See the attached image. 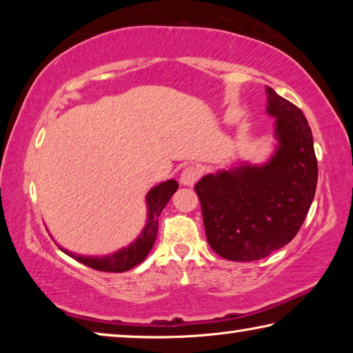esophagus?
Masks as SVG:
<instances>
[{"label":"esophagus","mask_w":353,"mask_h":353,"mask_svg":"<svg viewBox=\"0 0 353 353\" xmlns=\"http://www.w3.org/2000/svg\"><path fill=\"white\" fill-rule=\"evenodd\" d=\"M201 177V170L198 166H188L185 168L181 174V183L185 187H193V185L199 181Z\"/></svg>","instance_id":"esophagus-1"}]
</instances>
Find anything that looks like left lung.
<instances>
[{
  "mask_svg": "<svg viewBox=\"0 0 353 353\" xmlns=\"http://www.w3.org/2000/svg\"><path fill=\"white\" fill-rule=\"evenodd\" d=\"M277 145L266 162H241L194 185L210 248L232 261H255L288 244L312 205L318 162L302 110L266 87Z\"/></svg>",
  "mask_w": 353,
  "mask_h": 353,
  "instance_id": "left-lung-1",
  "label": "left lung"
}]
</instances>
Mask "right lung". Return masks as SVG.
Here are the masks:
<instances>
[{"instance_id": "obj_1", "label": "right lung", "mask_w": 353, "mask_h": 353, "mask_svg": "<svg viewBox=\"0 0 353 353\" xmlns=\"http://www.w3.org/2000/svg\"><path fill=\"white\" fill-rule=\"evenodd\" d=\"M179 188V183L174 179L165 181L162 183L155 185L146 194V224L140 232V235L129 244V246L117 250V252L103 255V256H87L81 254H74L71 250H67L61 248L65 254L73 256L74 260L83 263L88 268H93L97 271L104 272H124L132 270L134 266L140 265V263L146 259L148 254L151 252V249L157 238L159 230V216L165 205L168 204L171 196L176 193Z\"/></svg>"}]
</instances>
